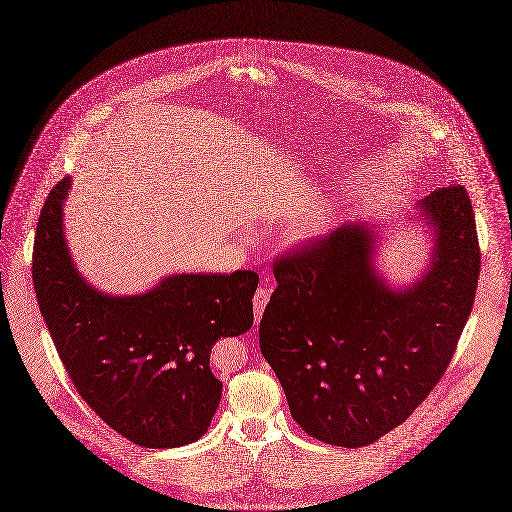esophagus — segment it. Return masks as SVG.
Segmentation results:
<instances>
[{
	"mask_svg": "<svg viewBox=\"0 0 512 512\" xmlns=\"http://www.w3.org/2000/svg\"><path fill=\"white\" fill-rule=\"evenodd\" d=\"M269 298H271V292L269 288H259L253 296V310H255V323L261 321V315L265 312L267 304H269Z\"/></svg>",
	"mask_w": 512,
	"mask_h": 512,
	"instance_id": "obj_1",
	"label": "esophagus"
}]
</instances>
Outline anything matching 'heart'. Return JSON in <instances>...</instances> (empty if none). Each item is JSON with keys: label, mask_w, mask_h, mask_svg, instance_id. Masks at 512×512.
Here are the masks:
<instances>
[{"label": "heart", "mask_w": 512, "mask_h": 512, "mask_svg": "<svg viewBox=\"0 0 512 512\" xmlns=\"http://www.w3.org/2000/svg\"><path fill=\"white\" fill-rule=\"evenodd\" d=\"M329 218H331V212L325 210V208H319V210H314V212L302 216L290 228V234H288L290 241L292 243H306V241L314 239L321 232H325V228L329 226Z\"/></svg>", "instance_id": "heart-1"}]
</instances>
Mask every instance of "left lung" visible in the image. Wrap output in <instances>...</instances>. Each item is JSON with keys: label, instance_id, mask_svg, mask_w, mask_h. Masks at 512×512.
Wrapping results in <instances>:
<instances>
[{"label": "left lung", "instance_id": "obj_1", "mask_svg": "<svg viewBox=\"0 0 512 512\" xmlns=\"http://www.w3.org/2000/svg\"><path fill=\"white\" fill-rule=\"evenodd\" d=\"M431 263L394 288L374 255L378 228L349 222L276 259L259 325L294 421L317 440L360 448L401 425L433 392L472 314L479 243L462 185L421 198Z\"/></svg>", "mask_w": 512, "mask_h": 512}]
</instances>
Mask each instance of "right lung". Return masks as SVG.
Wrapping results in <instances>:
<instances>
[{"label": "right lung", "instance_id": "obj_1", "mask_svg": "<svg viewBox=\"0 0 512 512\" xmlns=\"http://www.w3.org/2000/svg\"><path fill=\"white\" fill-rule=\"evenodd\" d=\"M72 177L44 200L33 247L40 314L87 405L144 448H175L206 433L222 395L210 351L253 325V271L171 275L134 296L89 284L64 236Z\"/></svg>", "mask_w": 512, "mask_h": 512}]
</instances>
